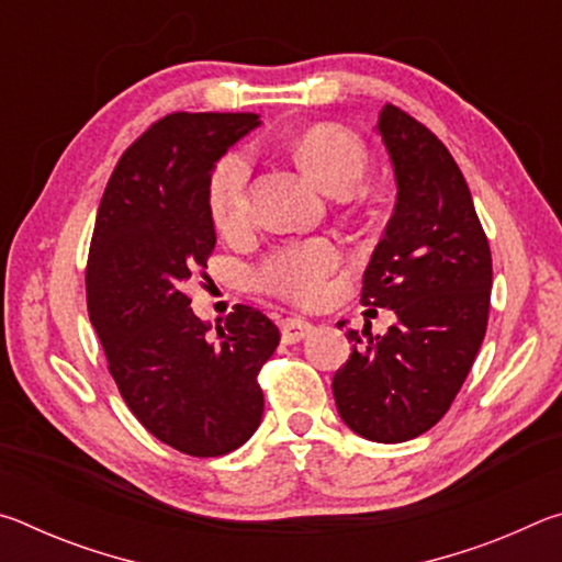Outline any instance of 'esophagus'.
Returning a JSON list of instances; mask_svg holds the SVG:
<instances>
[{"label": "esophagus", "instance_id": "1", "mask_svg": "<svg viewBox=\"0 0 562 562\" xmlns=\"http://www.w3.org/2000/svg\"><path fill=\"white\" fill-rule=\"evenodd\" d=\"M315 329L310 325L307 319L302 317H288L280 322V331H282V341H288V345H294V341H302L304 337H310V331Z\"/></svg>", "mask_w": 562, "mask_h": 562}]
</instances>
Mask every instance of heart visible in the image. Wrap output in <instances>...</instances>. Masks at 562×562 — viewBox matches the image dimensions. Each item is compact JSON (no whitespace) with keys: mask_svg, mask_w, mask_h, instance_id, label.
<instances>
[{"mask_svg":"<svg viewBox=\"0 0 562 562\" xmlns=\"http://www.w3.org/2000/svg\"><path fill=\"white\" fill-rule=\"evenodd\" d=\"M294 154L304 173L331 195L349 193L367 168V150L361 140L337 123H319L304 131ZM247 183L250 164L243 154H227L207 180V213L225 235L237 233L247 221ZM337 262L339 250L329 240L290 245L274 250L255 270V284L280 297L312 302L325 290V280Z\"/></svg>","mask_w":562,"mask_h":562,"instance_id":"heart-1","label":"heart"}]
</instances>
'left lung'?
Returning a JSON list of instances; mask_svg holds the SVG:
<instances>
[{
  "instance_id": "obj_1",
  "label": "left lung",
  "mask_w": 562,
  "mask_h": 562,
  "mask_svg": "<svg viewBox=\"0 0 562 562\" xmlns=\"http://www.w3.org/2000/svg\"><path fill=\"white\" fill-rule=\"evenodd\" d=\"M376 131L394 166L396 205L367 265L361 304L394 310L396 325L382 337L347 331L355 347L331 392L351 431L402 443L439 424L469 376L486 337L493 265L449 148L392 103Z\"/></svg>"
}]
</instances>
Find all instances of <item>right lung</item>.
Here are the masks:
<instances>
[{
	"label": "right lung",
	"instance_id": "1",
	"mask_svg": "<svg viewBox=\"0 0 562 562\" xmlns=\"http://www.w3.org/2000/svg\"><path fill=\"white\" fill-rule=\"evenodd\" d=\"M258 126V113L156 121L121 156L91 237L87 304L113 382L158 441L198 459L231 453L258 429V372L280 345L272 319L247 304L211 337L186 294L215 247L207 180Z\"/></svg>",
	"mask_w": 562,
	"mask_h": 562
}]
</instances>
